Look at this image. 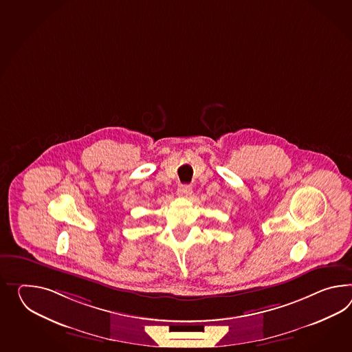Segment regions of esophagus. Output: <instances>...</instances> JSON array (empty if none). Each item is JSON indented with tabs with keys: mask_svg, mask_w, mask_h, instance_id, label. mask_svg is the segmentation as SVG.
<instances>
[{
	"mask_svg": "<svg viewBox=\"0 0 352 352\" xmlns=\"http://www.w3.org/2000/svg\"><path fill=\"white\" fill-rule=\"evenodd\" d=\"M190 193H192V188H190V186H187V184H183L178 188V195L182 197H189Z\"/></svg>",
	"mask_w": 352,
	"mask_h": 352,
	"instance_id": "obj_1",
	"label": "esophagus"
}]
</instances>
